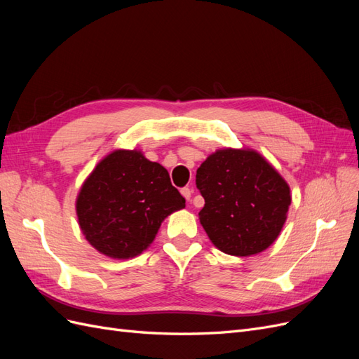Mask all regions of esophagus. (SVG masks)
I'll list each match as a JSON object with an SVG mask.
<instances>
[{
	"instance_id": "34e87169",
	"label": "esophagus",
	"mask_w": 359,
	"mask_h": 359,
	"mask_svg": "<svg viewBox=\"0 0 359 359\" xmlns=\"http://www.w3.org/2000/svg\"><path fill=\"white\" fill-rule=\"evenodd\" d=\"M181 194L184 198H186L187 201H190V198H191V190L189 189V187H184V189H181Z\"/></svg>"
}]
</instances>
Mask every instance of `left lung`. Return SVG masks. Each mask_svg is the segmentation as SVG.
<instances>
[{"label": "left lung", "instance_id": "8db88e82", "mask_svg": "<svg viewBox=\"0 0 359 359\" xmlns=\"http://www.w3.org/2000/svg\"><path fill=\"white\" fill-rule=\"evenodd\" d=\"M199 220L223 253L250 256L276 241L290 205L287 182L252 149H219L196 172Z\"/></svg>", "mask_w": 359, "mask_h": 359}]
</instances>
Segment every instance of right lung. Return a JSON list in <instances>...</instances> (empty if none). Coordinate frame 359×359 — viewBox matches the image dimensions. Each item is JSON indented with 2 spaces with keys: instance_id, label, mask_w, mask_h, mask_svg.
I'll return each instance as SVG.
<instances>
[{
  "instance_id": "right-lung-1",
  "label": "right lung",
  "mask_w": 359,
  "mask_h": 359,
  "mask_svg": "<svg viewBox=\"0 0 359 359\" xmlns=\"http://www.w3.org/2000/svg\"><path fill=\"white\" fill-rule=\"evenodd\" d=\"M186 206L168 170L139 151L116 149L86 178L76 201L88 243L114 259L140 255L154 241L161 222Z\"/></svg>"
}]
</instances>
